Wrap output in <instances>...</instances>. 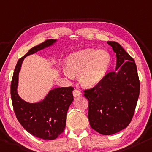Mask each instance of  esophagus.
<instances>
[{
	"instance_id": "esophagus-1",
	"label": "esophagus",
	"mask_w": 152,
	"mask_h": 152,
	"mask_svg": "<svg viewBox=\"0 0 152 152\" xmlns=\"http://www.w3.org/2000/svg\"><path fill=\"white\" fill-rule=\"evenodd\" d=\"M73 95H74V97H78V96H80V95H81V93H80V91H79V90H78V89H74V91H73Z\"/></svg>"
}]
</instances>
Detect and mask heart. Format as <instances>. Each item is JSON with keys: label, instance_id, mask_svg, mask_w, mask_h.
I'll return each mask as SVG.
<instances>
[{"label": "heart", "instance_id": "heart-1", "mask_svg": "<svg viewBox=\"0 0 152 152\" xmlns=\"http://www.w3.org/2000/svg\"><path fill=\"white\" fill-rule=\"evenodd\" d=\"M112 64V57L105 50L93 49L74 52L67 57L65 63L67 76L78 75L82 86L86 88L97 85L104 78Z\"/></svg>", "mask_w": 152, "mask_h": 152}]
</instances>
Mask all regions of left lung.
<instances>
[{"instance_id":"obj_1","label":"left lung","mask_w":152,"mask_h":152,"mask_svg":"<svg viewBox=\"0 0 152 152\" xmlns=\"http://www.w3.org/2000/svg\"><path fill=\"white\" fill-rule=\"evenodd\" d=\"M116 53L115 71L84 95L88 101V118L91 128L110 135L126 128L131 122L138 100L140 83L133 58L119 43L107 42Z\"/></svg>"}]
</instances>
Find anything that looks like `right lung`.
<instances>
[{
    "instance_id": "add662e5",
    "label": "right lung",
    "mask_w": 152,
    "mask_h": 152,
    "mask_svg": "<svg viewBox=\"0 0 152 152\" xmlns=\"http://www.w3.org/2000/svg\"><path fill=\"white\" fill-rule=\"evenodd\" d=\"M56 42L57 40L54 39L46 40L29 50L19 59L11 85L12 104L18 121L29 133L44 140H53L64 131L67 110L74 100V88H55L40 102L28 103L18 95L19 73L26 57L49 47Z\"/></svg>"
}]
</instances>
